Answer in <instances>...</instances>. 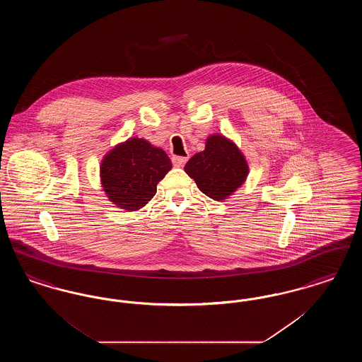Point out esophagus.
I'll return each mask as SVG.
<instances>
[{
    "instance_id": "esophagus-1",
    "label": "esophagus",
    "mask_w": 362,
    "mask_h": 362,
    "mask_svg": "<svg viewBox=\"0 0 362 362\" xmlns=\"http://www.w3.org/2000/svg\"><path fill=\"white\" fill-rule=\"evenodd\" d=\"M189 157H182V156H173V164L175 167H183L187 163Z\"/></svg>"
}]
</instances>
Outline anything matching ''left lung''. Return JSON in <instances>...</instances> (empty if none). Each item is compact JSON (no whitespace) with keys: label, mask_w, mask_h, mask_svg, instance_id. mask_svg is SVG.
I'll return each instance as SVG.
<instances>
[{"label":"left lung","mask_w":362,"mask_h":362,"mask_svg":"<svg viewBox=\"0 0 362 362\" xmlns=\"http://www.w3.org/2000/svg\"><path fill=\"white\" fill-rule=\"evenodd\" d=\"M185 171L205 195L221 201L244 183L248 164L233 142L214 134L207 138L205 151L189 158Z\"/></svg>","instance_id":"1"}]
</instances>
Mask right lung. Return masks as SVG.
<instances>
[{
	"label": "right lung",
	"instance_id": "right-lung-1",
	"mask_svg": "<svg viewBox=\"0 0 362 362\" xmlns=\"http://www.w3.org/2000/svg\"><path fill=\"white\" fill-rule=\"evenodd\" d=\"M171 168L173 163L163 149L132 138L104 157L102 185L111 202L134 211L155 197L157 183Z\"/></svg>",
	"mask_w": 362,
	"mask_h": 362
}]
</instances>
